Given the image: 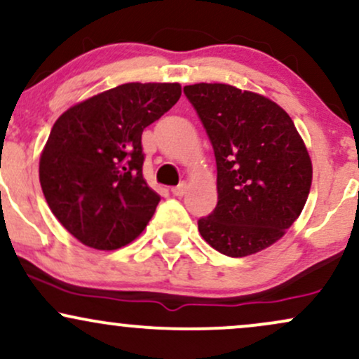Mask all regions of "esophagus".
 <instances>
[{"instance_id":"1","label":"esophagus","mask_w":359,"mask_h":359,"mask_svg":"<svg viewBox=\"0 0 359 359\" xmlns=\"http://www.w3.org/2000/svg\"><path fill=\"white\" fill-rule=\"evenodd\" d=\"M185 191H187V184L182 182V184L177 185V187L172 189V194H174L175 197H182L184 194H185Z\"/></svg>"}]
</instances>
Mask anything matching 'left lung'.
<instances>
[{
    "label": "left lung",
    "instance_id": "left-lung-1",
    "mask_svg": "<svg viewBox=\"0 0 359 359\" xmlns=\"http://www.w3.org/2000/svg\"><path fill=\"white\" fill-rule=\"evenodd\" d=\"M214 148L217 204L197 221L214 250L231 258L269 248L306 205L312 163L288 114L228 84L185 86Z\"/></svg>",
    "mask_w": 359,
    "mask_h": 359
}]
</instances>
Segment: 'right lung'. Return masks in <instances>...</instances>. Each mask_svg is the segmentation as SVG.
<instances>
[{
  "mask_svg": "<svg viewBox=\"0 0 359 359\" xmlns=\"http://www.w3.org/2000/svg\"><path fill=\"white\" fill-rule=\"evenodd\" d=\"M180 84L128 82L72 106L40 156V185L86 246L118 250L147 228L160 196L143 177L142 133L179 101Z\"/></svg>",
  "mask_w": 359,
  "mask_h": 359,
  "instance_id": "right-lung-1",
  "label": "right lung"
}]
</instances>
